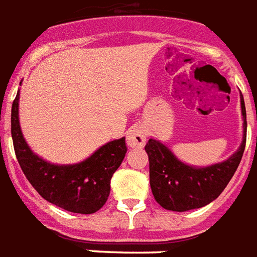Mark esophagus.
Returning a JSON list of instances; mask_svg holds the SVG:
<instances>
[{
	"mask_svg": "<svg viewBox=\"0 0 257 257\" xmlns=\"http://www.w3.org/2000/svg\"><path fill=\"white\" fill-rule=\"evenodd\" d=\"M147 142V131L141 126H133L127 131V145L131 148H142Z\"/></svg>",
	"mask_w": 257,
	"mask_h": 257,
	"instance_id": "34e87169",
	"label": "esophagus"
}]
</instances>
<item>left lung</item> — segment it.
Instances as JSON below:
<instances>
[{"label": "left lung", "mask_w": 257, "mask_h": 257, "mask_svg": "<svg viewBox=\"0 0 257 257\" xmlns=\"http://www.w3.org/2000/svg\"><path fill=\"white\" fill-rule=\"evenodd\" d=\"M244 116V137L238 151L218 164L209 167H192L179 162L162 142L149 140L145 151L149 157V181L155 200L164 209L185 212L207 205L227 186L242 159L246 142V112L241 94Z\"/></svg>", "instance_id": "8db88e82"}]
</instances>
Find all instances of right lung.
Segmentation results:
<instances>
[{"label":"right lung","instance_id":"1","mask_svg":"<svg viewBox=\"0 0 257 257\" xmlns=\"http://www.w3.org/2000/svg\"><path fill=\"white\" fill-rule=\"evenodd\" d=\"M13 148L29 182L49 203L75 213H94L108 200L110 179L126 156L124 138L115 140L78 164L57 166L45 162L27 145L19 123V93L12 104Z\"/></svg>","mask_w":257,"mask_h":257}]
</instances>
